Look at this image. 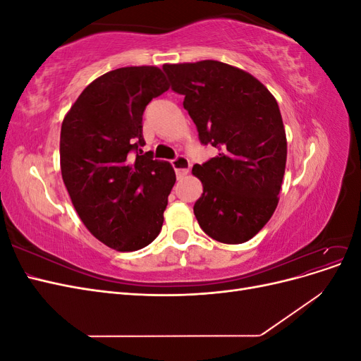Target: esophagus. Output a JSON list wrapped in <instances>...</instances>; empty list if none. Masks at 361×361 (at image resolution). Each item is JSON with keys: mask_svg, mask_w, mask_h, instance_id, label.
Listing matches in <instances>:
<instances>
[{"mask_svg": "<svg viewBox=\"0 0 361 361\" xmlns=\"http://www.w3.org/2000/svg\"><path fill=\"white\" fill-rule=\"evenodd\" d=\"M171 166L174 169V171H176V176L178 178H183L185 174H187L190 171V167H191V162L187 157L183 155H178L176 158H174L171 161Z\"/></svg>", "mask_w": 361, "mask_h": 361, "instance_id": "obj_1", "label": "esophagus"}]
</instances>
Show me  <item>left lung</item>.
<instances>
[{"instance_id":"1","label":"left lung","mask_w":361,"mask_h":361,"mask_svg":"<svg viewBox=\"0 0 361 361\" xmlns=\"http://www.w3.org/2000/svg\"><path fill=\"white\" fill-rule=\"evenodd\" d=\"M162 71L171 90L185 96L200 143L218 150L192 167L203 183L194 215L215 241L243 244L279 203L288 155L279 104L255 76L221 61L164 64Z\"/></svg>"}]
</instances>
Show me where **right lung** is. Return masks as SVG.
<instances>
[{
    "label": "right lung",
    "instance_id": "add662e5",
    "mask_svg": "<svg viewBox=\"0 0 361 361\" xmlns=\"http://www.w3.org/2000/svg\"><path fill=\"white\" fill-rule=\"evenodd\" d=\"M169 90L155 66L120 68L87 85L61 125V176L81 221L105 245L135 251L159 235L176 174L143 152V113Z\"/></svg>",
    "mask_w": 361,
    "mask_h": 361
}]
</instances>
